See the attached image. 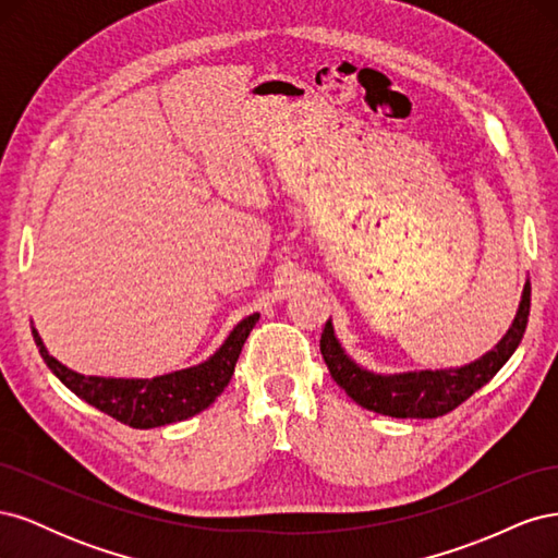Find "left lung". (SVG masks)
Here are the masks:
<instances>
[{
  "instance_id": "obj_1",
  "label": "left lung",
  "mask_w": 558,
  "mask_h": 558,
  "mask_svg": "<svg viewBox=\"0 0 558 558\" xmlns=\"http://www.w3.org/2000/svg\"><path fill=\"white\" fill-rule=\"evenodd\" d=\"M529 312L531 281L526 279L517 314L510 328L500 337V342L477 361L456 367L408 369V373L393 375L375 373V369H367L349 356L340 337L335 335L330 318L324 335H320V353H324L332 379L361 408L393 418H435L459 408L463 400L496 377L498 369L510 361L521 344V337L529 324Z\"/></svg>"
}]
</instances>
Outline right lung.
I'll return each mask as SVG.
<instances>
[{"instance_id":"right-lung-1","label":"right lung","mask_w":558,"mask_h":558,"mask_svg":"<svg viewBox=\"0 0 558 558\" xmlns=\"http://www.w3.org/2000/svg\"><path fill=\"white\" fill-rule=\"evenodd\" d=\"M258 312L242 318L207 361L150 379L81 375L76 369L62 365L56 356H50L35 324H32V335H35V342L50 373L74 396L132 428H158L199 414L223 393L246 337L258 324Z\"/></svg>"}]
</instances>
